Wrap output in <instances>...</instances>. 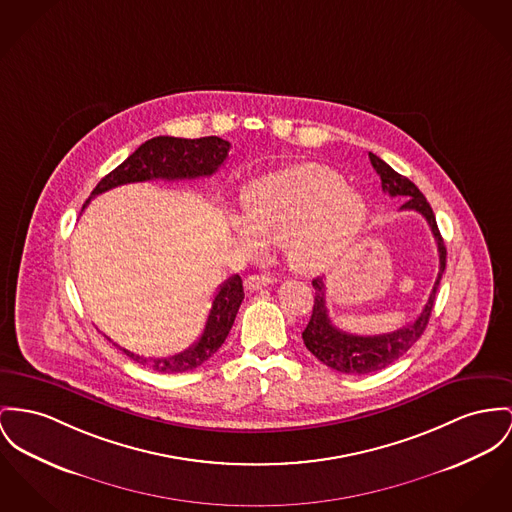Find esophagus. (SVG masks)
Masks as SVG:
<instances>
[{"mask_svg":"<svg viewBox=\"0 0 512 512\" xmlns=\"http://www.w3.org/2000/svg\"><path fill=\"white\" fill-rule=\"evenodd\" d=\"M273 277L270 275H264V273H252V275H248L246 277V281H244V285H246V289L248 291H256V289H262V287H268V285H272Z\"/></svg>","mask_w":512,"mask_h":512,"instance_id":"obj_1","label":"esophagus"}]
</instances>
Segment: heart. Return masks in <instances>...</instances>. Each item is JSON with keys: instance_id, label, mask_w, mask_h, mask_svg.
<instances>
[{"instance_id": "b5f03b06", "label": "heart", "mask_w": 512, "mask_h": 512, "mask_svg": "<svg viewBox=\"0 0 512 512\" xmlns=\"http://www.w3.org/2000/svg\"><path fill=\"white\" fill-rule=\"evenodd\" d=\"M244 213L231 215L229 225L248 250L283 244L295 270L318 273L336 264L357 239L367 205L340 172L301 163L254 182L244 196Z\"/></svg>"}]
</instances>
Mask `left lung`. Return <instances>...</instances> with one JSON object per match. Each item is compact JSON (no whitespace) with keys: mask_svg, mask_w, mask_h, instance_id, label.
I'll use <instances>...</instances> for the list:
<instances>
[{"mask_svg":"<svg viewBox=\"0 0 512 512\" xmlns=\"http://www.w3.org/2000/svg\"><path fill=\"white\" fill-rule=\"evenodd\" d=\"M369 159L380 176L382 192L392 198L404 196L406 202L400 209H413L427 219L431 233L437 242V250H439V273H437L435 285L429 293V299H427L423 310L419 312V316L408 326H404L396 332H390V334H380V336H355V334H347L340 328H336L328 314V307H326L324 281L320 277H316L312 281V287L316 289L314 307H312L307 328L303 332V341H305L308 351L318 361H322L326 367H330L338 373H345V375H369V373L380 371V369L392 365L394 361H398L409 347L421 338V334L425 332V328L429 324L435 297H437V289H439V283H441V277L446 268L444 240L439 233L435 213H433L429 202L425 200V196L419 192V188L411 180L398 174L380 157H376L375 153H369Z\"/></svg>","mask_w":512,"mask_h":512,"instance_id":"1","label":"left lung"}]
</instances>
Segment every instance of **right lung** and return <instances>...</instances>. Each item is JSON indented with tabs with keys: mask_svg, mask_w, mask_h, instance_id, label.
<instances>
[{
	"mask_svg": "<svg viewBox=\"0 0 512 512\" xmlns=\"http://www.w3.org/2000/svg\"><path fill=\"white\" fill-rule=\"evenodd\" d=\"M231 143L217 136L200 137V139H184V137L159 136L141 143L136 151L112 172H108L103 180L95 186L91 198L103 194L110 188L130 184V182H145L153 178L163 180H184V178H200L211 176L213 172L225 163L229 157ZM91 198L85 205L91 202ZM83 205V207H85ZM244 299L242 279L240 275H231L213 297L211 310L205 320L204 332L200 340L182 353L163 359H147L136 355L120 345L130 359L139 365H147L159 373H186L200 367L209 357L217 353V349L227 340L240 303Z\"/></svg>",
	"mask_w": 512,
	"mask_h": 512,
	"instance_id": "add662e5",
	"label": "right lung"
}]
</instances>
